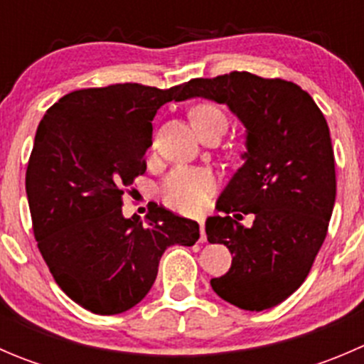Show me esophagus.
<instances>
[{
	"mask_svg": "<svg viewBox=\"0 0 364 364\" xmlns=\"http://www.w3.org/2000/svg\"><path fill=\"white\" fill-rule=\"evenodd\" d=\"M197 223H199V229H200V241H205V232H204L205 220L204 218H197Z\"/></svg>",
	"mask_w": 364,
	"mask_h": 364,
	"instance_id": "34e87169",
	"label": "esophagus"
}]
</instances>
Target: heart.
Listing matches in <instances>:
<instances>
[{"instance_id":"b5f03b06","label":"heart","mask_w":364,"mask_h":364,"mask_svg":"<svg viewBox=\"0 0 364 364\" xmlns=\"http://www.w3.org/2000/svg\"><path fill=\"white\" fill-rule=\"evenodd\" d=\"M190 119L197 132L213 124L225 123V114L215 104H199L190 111ZM215 190V178L208 171L179 167L165 178L160 193L161 199L172 209L183 213H196L203 209Z\"/></svg>"}]
</instances>
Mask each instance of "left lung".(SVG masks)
Returning a JSON list of instances; mask_svg holds the SVG:
<instances>
[{"mask_svg":"<svg viewBox=\"0 0 364 364\" xmlns=\"http://www.w3.org/2000/svg\"><path fill=\"white\" fill-rule=\"evenodd\" d=\"M203 97L225 104L247 128L245 164L209 216V243L232 253L230 269L213 278L222 299L262 311L296 292L310 273L328 234L336 197L335 155L324 114L294 82L230 72L192 79L181 100ZM253 214L245 228L229 212Z\"/></svg>","mask_w":364,"mask_h":364,"instance_id":"obj_1","label":"left lung"}]
</instances>
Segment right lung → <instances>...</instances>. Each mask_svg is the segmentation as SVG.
Wrapping results in <instances>:
<instances>
[{"label": "right lung", "mask_w": 364, "mask_h": 364, "mask_svg": "<svg viewBox=\"0 0 364 364\" xmlns=\"http://www.w3.org/2000/svg\"><path fill=\"white\" fill-rule=\"evenodd\" d=\"M183 87L127 82L72 91L38 124L26 171L33 232L61 291L93 314L135 306L155 284L164 252L200 236L199 223L161 205L146 223L121 213L123 193L146 172L153 117L181 100Z\"/></svg>", "instance_id": "1"}]
</instances>
